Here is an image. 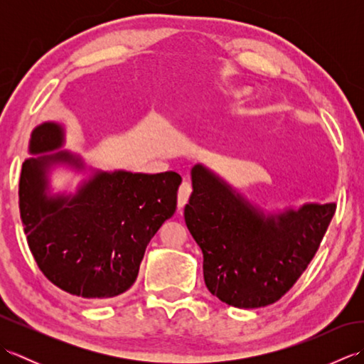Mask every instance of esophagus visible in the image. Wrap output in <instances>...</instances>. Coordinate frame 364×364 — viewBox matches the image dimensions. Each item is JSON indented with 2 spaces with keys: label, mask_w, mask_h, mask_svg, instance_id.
<instances>
[{
  "label": "esophagus",
  "mask_w": 364,
  "mask_h": 364,
  "mask_svg": "<svg viewBox=\"0 0 364 364\" xmlns=\"http://www.w3.org/2000/svg\"><path fill=\"white\" fill-rule=\"evenodd\" d=\"M191 192H192L191 183L189 181H183V184L180 186V191H178V210H183L184 205L188 203Z\"/></svg>",
  "instance_id": "1"
}]
</instances>
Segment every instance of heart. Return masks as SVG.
I'll list each match as a JSON object with an SVG mask.
<instances>
[{
	"label": "heart",
	"mask_w": 364,
	"mask_h": 364,
	"mask_svg": "<svg viewBox=\"0 0 364 364\" xmlns=\"http://www.w3.org/2000/svg\"><path fill=\"white\" fill-rule=\"evenodd\" d=\"M241 94H245V90H242V92H241Z\"/></svg>",
	"instance_id": "1"
}]
</instances>
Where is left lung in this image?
<instances>
[{
  "label": "left lung",
  "instance_id": "1",
  "mask_svg": "<svg viewBox=\"0 0 364 364\" xmlns=\"http://www.w3.org/2000/svg\"><path fill=\"white\" fill-rule=\"evenodd\" d=\"M191 180L184 220L203 253L206 288L236 308L275 304L310 264L336 205L264 213L203 164Z\"/></svg>",
  "mask_w": 364,
  "mask_h": 364
}]
</instances>
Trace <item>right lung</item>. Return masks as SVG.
Here are the masks:
<instances>
[{"instance_id": "1", "label": "right lung", "mask_w": 364, "mask_h": 364, "mask_svg": "<svg viewBox=\"0 0 364 364\" xmlns=\"http://www.w3.org/2000/svg\"><path fill=\"white\" fill-rule=\"evenodd\" d=\"M64 144L65 129L58 122H43L31 133L33 158L23 162L18 189L28 245L58 288L84 299H111L136 282L146 245L176 210L181 176L92 170L75 194H53L54 167L87 168L80 154L60 150Z\"/></svg>"}]
</instances>
